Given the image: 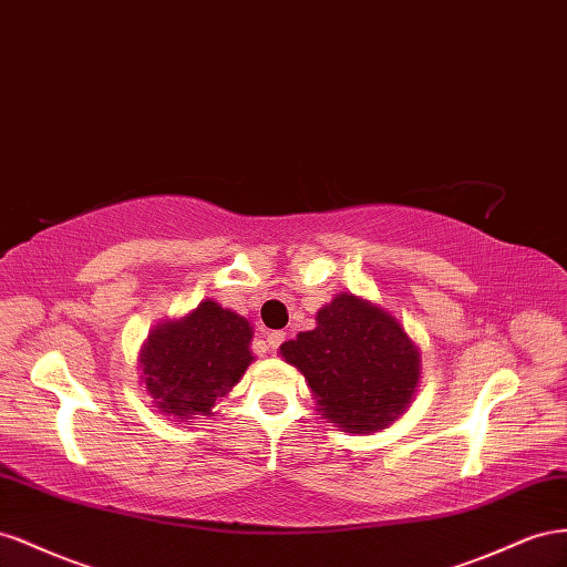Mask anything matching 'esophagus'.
<instances>
[{"label":"esophagus","mask_w":567,"mask_h":567,"mask_svg":"<svg viewBox=\"0 0 567 567\" xmlns=\"http://www.w3.org/2000/svg\"><path fill=\"white\" fill-rule=\"evenodd\" d=\"M285 337H287V334H285V332H280V330H275V332H268V334H266V342H268V349H272V351H275V349H278V347H280V344L285 342Z\"/></svg>","instance_id":"obj_1"}]
</instances>
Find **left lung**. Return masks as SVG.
I'll use <instances>...</instances> for the list:
<instances>
[{
	"instance_id": "obj_1",
	"label": "left lung",
	"mask_w": 567,
	"mask_h": 567,
	"mask_svg": "<svg viewBox=\"0 0 567 567\" xmlns=\"http://www.w3.org/2000/svg\"><path fill=\"white\" fill-rule=\"evenodd\" d=\"M316 322L280 347L282 359L301 370L330 423L351 434L384 430L415 394L413 339L392 313L349 292L322 306Z\"/></svg>"
}]
</instances>
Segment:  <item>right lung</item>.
Returning a JSON list of instances; mask_svg holds the SVG:
<instances>
[{
    "instance_id": "obj_1",
    "label": "right lung",
    "mask_w": 567,
    "mask_h": 567,
    "mask_svg": "<svg viewBox=\"0 0 567 567\" xmlns=\"http://www.w3.org/2000/svg\"><path fill=\"white\" fill-rule=\"evenodd\" d=\"M251 326L245 316L202 301L181 320H166L152 330L140 355L142 382L161 413L175 420L212 415L254 361Z\"/></svg>"
}]
</instances>
